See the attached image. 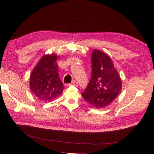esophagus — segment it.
<instances>
[{"label": "esophagus", "mask_w": 154, "mask_h": 154, "mask_svg": "<svg viewBox=\"0 0 154 154\" xmlns=\"http://www.w3.org/2000/svg\"><path fill=\"white\" fill-rule=\"evenodd\" d=\"M71 84H72V85H74V86H76V87L78 85V83H77L76 81H74V80L71 83Z\"/></svg>", "instance_id": "esophagus-1"}]
</instances>
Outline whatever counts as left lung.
<instances>
[{"instance_id":"8db88e82","label":"left lung","mask_w":154,"mask_h":154,"mask_svg":"<svg viewBox=\"0 0 154 154\" xmlns=\"http://www.w3.org/2000/svg\"><path fill=\"white\" fill-rule=\"evenodd\" d=\"M92 77L82 95L97 109L111 104L122 91V78L109 55L94 49L91 56Z\"/></svg>"}]
</instances>
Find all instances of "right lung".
<instances>
[{
    "mask_svg": "<svg viewBox=\"0 0 154 154\" xmlns=\"http://www.w3.org/2000/svg\"><path fill=\"white\" fill-rule=\"evenodd\" d=\"M58 59L59 57L55 53L45 54L31 72L30 90L41 101H52L64 90L58 75Z\"/></svg>",
    "mask_w": 154,
    "mask_h": 154,
    "instance_id": "1",
    "label": "right lung"
}]
</instances>
